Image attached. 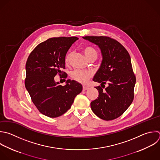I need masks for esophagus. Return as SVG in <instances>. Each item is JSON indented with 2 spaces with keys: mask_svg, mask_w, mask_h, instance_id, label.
<instances>
[{
  "mask_svg": "<svg viewBox=\"0 0 160 160\" xmlns=\"http://www.w3.org/2000/svg\"><path fill=\"white\" fill-rule=\"evenodd\" d=\"M88 89H89V88H88V87H86V86H83V87H82V91H84L88 90Z\"/></svg>",
  "mask_w": 160,
  "mask_h": 160,
  "instance_id": "34e87169",
  "label": "esophagus"
}]
</instances>
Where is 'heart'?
I'll list each match as a JSON object with an SVG mask.
<instances>
[{
  "mask_svg": "<svg viewBox=\"0 0 160 160\" xmlns=\"http://www.w3.org/2000/svg\"><path fill=\"white\" fill-rule=\"evenodd\" d=\"M84 53L88 59L91 58H92V57H95L96 58L98 57L97 51L94 48L90 47V46H88V47H86L84 48ZM71 55V54L70 53L67 54V56H66V59H65L66 62H68L69 61ZM92 74L90 71L75 70L71 73V78L73 80H74L75 81H76L79 83L86 84L88 82L89 79L92 76Z\"/></svg>",
  "mask_w": 160,
  "mask_h": 160,
  "instance_id": "obj_1",
  "label": "heart"
}]
</instances>
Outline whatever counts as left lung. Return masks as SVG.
I'll list each match as a JSON object with an SVG mask.
<instances>
[{
	"label": "left lung",
	"instance_id": "1",
	"mask_svg": "<svg viewBox=\"0 0 160 160\" xmlns=\"http://www.w3.org/2000/svg\"><path fill=\"white\" fill-rule=\"evenodd\" d=\"M82 38L97 45L102 58L92 79L101 83V86L95 87L99 91V97L91 102V109L102 119H114L124 112L134 98L136 78L130 56L119 42L109 37L85 36ZM106 82L108 86L104 89Z\"/></svg>",
	"mask_w": 160,
	"mask_h": 160
}]
</instances>
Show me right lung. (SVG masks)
I'll return each instance as SVG.
<instances>
[{
	"mask_svg": "<svg viewBox=\"0 0 160 160\" xmlns=\"http://www.w3.org/2000/svg\"><path fill=\"white\" fill-rule=\"evenodd\" d=\"M76 37L52 38L39 44L30 54L26 64L25 86L40 112L56 118L70 109L82 85L68 79L59 85L54 77L65 69V58ZM65 72H64V74Z\"/></svg>",
	"mask_w": 160,
	"mask_h": 160,
	"instance_id": "obj_1",
	"label": "right lung"
}]
</instances>
